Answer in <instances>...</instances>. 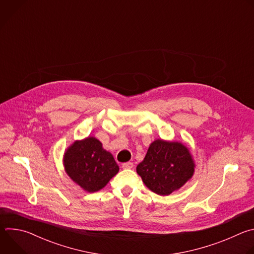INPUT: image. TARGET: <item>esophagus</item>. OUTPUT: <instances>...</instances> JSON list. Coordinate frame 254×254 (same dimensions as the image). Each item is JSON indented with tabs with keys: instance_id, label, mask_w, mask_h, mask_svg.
Returning a JSON list of instances; mask_svg holds the SVG:
<instances>
[{
	"instance_id": "1",
	"label": "esophagus",
	"mask_w": 254,
	"mask_h": 254,
	"mask_svg": "<svg viewBox=\"0 0 254 254\" xmlns=\"http://www.w3.org/2000/svg\"><path fill=\"white\" fill-rule=\"evenodd\" d=\"M122 167H123V169H132V168H133V164H132V163H130V162L124 163Z\"/></svg>"
}]
</instances>
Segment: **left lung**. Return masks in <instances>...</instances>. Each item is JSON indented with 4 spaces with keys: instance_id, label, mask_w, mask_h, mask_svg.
Returning <instances> with one entry per match:
<instances>
[{
    "instance_id": "left-lung-1",
    "label": "left lung",
    "mask_w": 254,
    "mask_h": 254,
    "mask_svg": "<svg viewBox=\"0 0 254 254\" xmlns=\"http://www.w3.org/2000/svg\"><path fill=\"white\" fill-rule=\"evenodd\" d=\"M136 172L151 191L166 196L180 189L193 176L194 163L182 143L157 139L151 143Z\"/></svg>"
}]
</instances>
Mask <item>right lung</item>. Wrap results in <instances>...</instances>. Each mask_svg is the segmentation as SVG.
Masks as SVG:
<instances>
[{
    "label": "right lung",
    "instance_id": "1",
    "mask_svg": "<svg viewBox=\"0 0 254 254\" xmlns=\"http://www.w3.org/2000/svg\"><path fill=\"white\" fill-rule=\"evenodd\" d=\"M64 166L68 176L88 192L102 189L120 170L113 155L95 137L72 144L65 153Z\"/></svg>",
    "mask_w": 254,
    "mask_h": 254
}]
</instances>
